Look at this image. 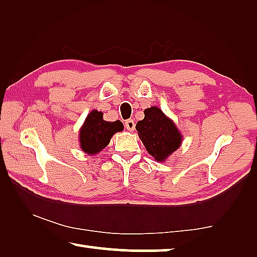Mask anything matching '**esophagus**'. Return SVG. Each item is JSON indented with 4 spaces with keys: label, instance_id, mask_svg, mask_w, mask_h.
Wrapping results in <instances>:
<instances>
[{
    "label": "esophagus",
    "instance_id": "1",
    "mask_svg": "<svg viewBox=\"0 0 257 257\" xmlns=\"http://www.w3.org/2000/svg\"><path fill=\"white\" fill-rule=\"evenodd\" d=\"M125 127L127 128V131H133L134 127H136V124H134L133 119H127L125 121Z\"/></svg>",
    "mask_w": 257,
    "mask_h": 257
}]
</instances>
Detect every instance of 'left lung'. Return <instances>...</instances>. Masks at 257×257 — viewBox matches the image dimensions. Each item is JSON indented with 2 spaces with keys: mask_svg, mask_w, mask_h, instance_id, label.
<instances>
[{
  "mask_svg": "<svg viewBox=\"0 0 257 257\" xmlns=\"http://www.w3.org/2000/svg\"><path fill=\"white\" fill-rule=\"evenodd\" d=\"M136 128L147 151L156 162H165L182 142V134L173 120L158 107L147 108L145 118L138 121Z\"/></svg>",
  "mask_w": 257,
  "mask_h": 257,
  "instance_id": "1",
  "label": "left lung"
}]
</instances>
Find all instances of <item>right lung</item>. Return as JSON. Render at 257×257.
Segmentation results:
<instances>
[{
  "label": "right lung",
  "mask_w": 257,
  "mask_h": 257,
  "mask_svg": "<svg viewBox=\"0 0 257 257\" xmlns=\"http://www.w3.org/2000/svg\"><path fill=\"white\" fill-rule=\"evenodd\" d=\"M124 125L120 120L107 121L103 119V113L92 110L79 130V144L87 155L99 154L110 142L116 132L123 131Z\"/></svg>",
  "instance_id": "obj_1"
}]
</instances>
